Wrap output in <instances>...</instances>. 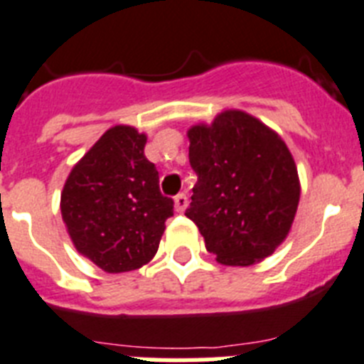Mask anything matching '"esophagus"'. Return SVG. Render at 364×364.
<instances>
[{"label":"esophagus","instance_id":"1","mask_svg":"<svg viewBox=\"0 0 364 364\" xmlns=\"http://www.w3.org/2000/svg\"><path fill=\"white\" fill-rule=\"evenodd\" d=\"M186 205H188V198H186V194H178L176 198H173V207H176L178 213H185Z\"/></svg>","mask_w":364,"mask_h":364}]
</instances>
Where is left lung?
<instances>
[{
    "label": "left lung",
    "mask_w": 364,
    "mask_h": 364,
    "mask_svg": "<svg viewBox=\"0 0 364 364\" xmlns=\"http://www.w3.org/2000/svg\"><path fill=\"white\" fill-rule=\"evenodd\" d=\"M188 159L198 176L186 218L223 265H252L286 240L300 183L280 135L240 109L188 129Z\"/></svg>",
    "instance_id": "8db88e82"
}]
</instances>
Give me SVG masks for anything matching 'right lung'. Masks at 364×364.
Instances as JSON below:
<instances>
[{
  "label": "right lung",
  "instance_id": "add662e5",
  "mask_svg": "<svg viewBox=\"0 0 364 364\" xmlns=\"http://www.w3.org/2000/svg\"><path fill=\"white\" fill-rule=\"evenodd\" d=\"M146 135L113 126L69 173L60 210L73 245L106 273L143 267L156 257L173 201L144 156Z\"/></svg>",
  "mask_w": 364,
  "mask_h": 364
}]
</instances>
